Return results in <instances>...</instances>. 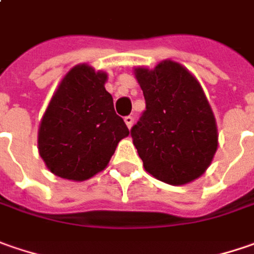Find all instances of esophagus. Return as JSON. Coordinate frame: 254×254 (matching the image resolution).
I'll use <instances>...</instances> for the list:
<instances>
[{
	"label": "esophagus",
	"mask_w": 254,
	"mask_h": 254,
	"mask_svg": "<svg viewBox=\"0 0 254 254\" xmlns=\"http://www.w3.org/2000/svg\"><path fill=\"white\" fill-rule=\"evenodd\" d=\"M125 124H127V127H132V124H133V116H130V115L125 116Z\"/></svg>",
	"instance_id": "1"
}]
</instances>
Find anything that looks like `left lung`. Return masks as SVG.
I'll use <instances>...</instances> for the list:
<instances>
[{
    "label": "left lung",
    "mask_w": 254,
    "mask_h": 254,
    "mask_svg": "<svg viewBox=\"0 0 254 254\" xmlns=\"http://www.w3.org/2000/svg\"><path fill=\"white\" fill-rule=\"evenodd\" d=\"M146 109L130 129L145 169L169 185L197 179L213 159L217 129L202 86L173 61L136 68Z\"/></svg>",
    "instance_id": "left-lung-1"
}]
</instances>
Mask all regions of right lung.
<instances>
[{
    "instance_id": "right-lung-1",
    "label": "right lung",
    "mask_w": 254,
    "mask_h": 254,
    "mask_svg": "<svg viewBox=\"0 0 254 254\" xmlns=\"http://www.w3.org/2000/svg\"><path fill=\"white\" fill-rule=\"evenodd\" d=\"M106 73L88 65L72 68L42 116L38 132L41 158L54 175L86 181L104 171L129 129L105 89Z\"/></svg>"
}]
</instances>
